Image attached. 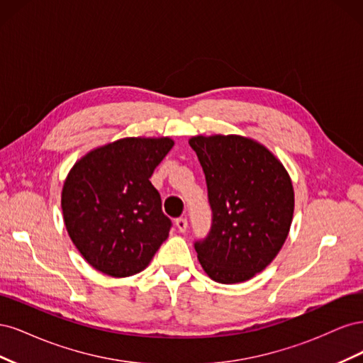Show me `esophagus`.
Segmentation results:
<instances>
[{"label":"esophagus","mask_w":363,"mask_h":363,"mask_svg":"<svg viewBox=\"0 0 363 363\" xmlns=\"http://www.w3.org/2000/svg\"><path fill=\"white\" fill-rule=\"evenodd\" d=\"M175 225H177L179 232H186V228H188V219L186 218H177L175 219Z\"/></svg>","instance_id":"34e87169"}]
</instances>
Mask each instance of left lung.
I'll use <instances>...</instances> for the list:
<instances>
[{"mask_svg": "<svg viewBox=\"0 0 363 363\" xmlns=\"http://www.w3.org/2000/svg\"><path fill=\"white\" fill-rule=\"evenodd\" d=\"M206 175L212 227L195 240L203 269L218 283H240L265 269L288 238L294 188L280 160L238 135L194 136Z\"/></svg>", "mask_w": 363, "mask_h": 363, "instance_id": "8db88e82", "label": "left lung"}]
</instances>
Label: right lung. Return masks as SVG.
Listing matches in <instances>:
<instances>
[{
  "mask_svg": "<svg viewBox=\"0 0 363 363\" xmlns=\"http://www.w3.org/2000/svg\"><path fill=\"white\" fill-rule=\"evenodd\" d=\"M174 145L169 138H124L77 162L62 191L63 221L80 255L111 277L148 267L171 219L150 177Z\"/></svg>",
  "mask_w": 363,
  "mask_h": 363,
  "instance_id": "add662e5",
  "label": "right lung"
}]
</instances>
